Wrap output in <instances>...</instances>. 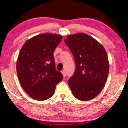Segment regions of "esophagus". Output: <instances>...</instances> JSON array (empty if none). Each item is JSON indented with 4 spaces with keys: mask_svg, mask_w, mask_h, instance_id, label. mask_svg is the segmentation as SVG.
<instances>
[{
    "mask_svg": "<svg viewBox=\"0 0 128 128\" xmlns=\"http://www.w3.org/2000/svg\"><path fill=\"white\" fill-rule=\"evenodd\" d=\"M61 73L62 74L63 76H64V77L66 76V70H62L61 71Z\"/></svg>",
    "mask_w": 128,
    "mask_h": 128,
    "instance_id": "34e87169",
    "label": "esophagus"
}]
</instances>
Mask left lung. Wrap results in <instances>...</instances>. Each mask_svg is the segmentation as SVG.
<instances>
[{
	"label": "left lung",
	"mask_w": 128,
	"mask_h": 128,
	"mask_svg": "<svg viewBox=\"0 0 128 128\" xmlns=\"http://www.w3.org/2000/svg\"><path fill=\"white\" fill-rule=\"evenodd\" d=\"M64 42L76 64L75 73L68 80L73 95L80 100L93 99L107 80L109 66L106 50L95 39L84 33L69 35Z\"/></svg>",
	"instance_id": "obj_1"
}]
</instances>
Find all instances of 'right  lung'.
<instances>
[{
  "label": "right lung",
  "mask_w": 128,
  "mask_h": 128,
  "mask_svg": "<svg viewBox=\"0 0 128 128\" xmlns=\"http://www.w3.org/2000/svg\"><path fill=\"white\" fill-rule=\"evenodd\" d=\"M62 38L51 33L40 34L26 40L21 48L17 74L22 88L33 99L50 98L63 78L61 73L56 70L53 57Z\"/></svg>",
  "instance_id": "1"
}]
</instances>
